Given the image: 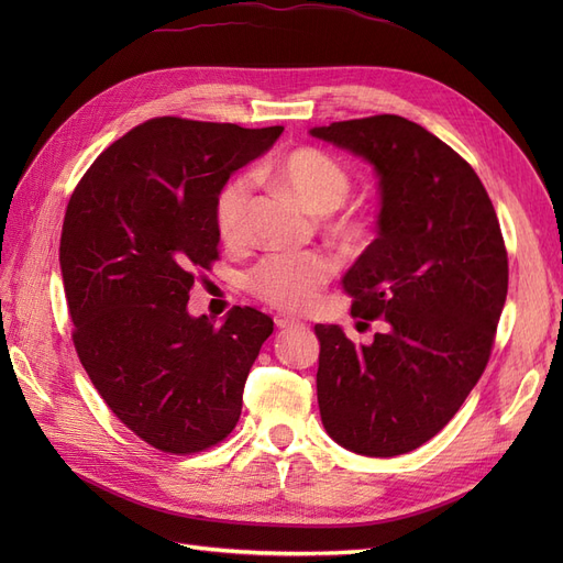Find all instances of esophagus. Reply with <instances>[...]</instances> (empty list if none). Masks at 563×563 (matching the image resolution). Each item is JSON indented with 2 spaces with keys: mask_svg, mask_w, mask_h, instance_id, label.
<instances>
[{
  "mask_svg": "<svg viewBox=\"0 0 563 563\" xmlns=\"http://www.w3.org/2000/svg\"><path fill=\"white\" fill-rule=\"evenodd\" d=\"M275 327H277V329H294V327H298V321L291 319V317L277 314V317H275Z\"/></svg>",
  "mask_w": 563,
  "mask_h": 563,
  "instance_id": "1",
  "label": "esophagus"
}]
</instances>
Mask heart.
<instances>
[{
    "instance_id": "b5f03b06",
    "label": "heart",
    "mask_w": 563,
    "mask_h": 563,
    "mask_svg": "<svg viewBox=\"0 0 563 563\" xmlns=\"http://www.w3.org/2000/svg\"><path fill=\"white\" fill-rule=\"evenodd\" d=\"M277 178L291 187L314 213H331L350 195V174L333 157L319 150H296L277 164ZM251 183L244 176L230 178L213 199V223L220 240L240 246L249 236ZM340 230L354 232V223L343 220ZM333 275V261L319 251L269 253L255 265L246 286L253 296L286 312H302L314 305L323 284Z\"/></svg>"
}]
</instances>
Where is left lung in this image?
<instances>
[{"mask_svg": "<svg viewBox=\"0 0 563 563\" xmlns=\"http://www.w3.org/2000/svg\"><path fill=\"white\" fill-rule=\"evenodd\" d=\"M310 135L378 176V240L345 272L352 317L378 319L373 343L317 323L321 422L343 449L391 457L457 413L488 364L507 298L498 216L474 168L428 129L376 114Z\"/></svg>", "mask_w": 563, "mask_h": 563, "instance_id": "8db88e82", "label": "left lung"}]
</instances>
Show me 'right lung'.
I'll use <instances>...</instances> for the list:
<instances>
[{
	"label": "right lung",
	"instance_id": "add662e5",
	"mask_svg": "<svg viewBox=\"0 0 563 563\" xmlns=\"http://www.w3.org/2000/svg\"><path fill=\"white\" fill-rule=\"evenodd\" d=\"M282 131L150 119L91 164L67 203L60 272L79 362L110 411L164 453H197L234 430L275 329L253 308L216 327L187 300L195 269L218 258V190Z\"/></svg>",
	"mask_w": 563,
	"mask_h": 563
}]
</instances>
